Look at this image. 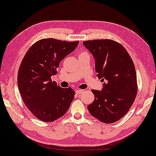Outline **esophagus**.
<instances>
[{
    "instance_id": "obj_1",
    "label": "esophagus",
    "mask_w": 156,
    "mask_h": 156,
    "mask_svg": "<svg viewBox=\"0 0 156 156\" xmlns=\"http://www.w3.org/2000/svg\"><path fill=\"white\" fill-rule=\"evenodd\" d=\"M84 90H81V89H78V90H76V94H80V93H82V92H83Z\"/></svg>"
}]
</instances>
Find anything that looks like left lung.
<instances>
[{
	"label": "left lung",
	"mask_w": 156,
	"mask_h": 156,
	"mask_svg": "<svg viewBox=\"0 0 156 156\" xmlns=\"http://www.w3.org/2000/svg\"><path fill=\"white\" fill-rule=\"evenodd\" d=\"M93 55L95 71L102 82L101 91L92 90L95 95L88 106L92 116L104 123H113L129 111L137 92L136 68L126 50L111 39L83 41Z\"/></svg>",
	"instance_id": "left-lung-1"
}]
</instances>
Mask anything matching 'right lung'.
Listing matches in <instances>:
<instances>
[{
    "label": "right lung",
    "mask_w": 156,
    "mask_h": 156,
    "mask_svg": "<svg viewBox=\"0 0 156 156\" xmlns=\"http://www.w3.org/2000/svg\"><path fill=\"white\" fill-rule=\"evenodd\" d=\"M79 41L43 39L27 50L18 73V87L30 112L40 120L53 122L63 116L75 97L70 87L63 88L52 81L61 61L73 52Z\"/></svg>",
    "instance_id": "obj_1"
}]
</instances>
